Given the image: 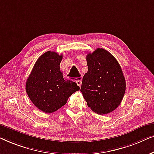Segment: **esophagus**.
Listing matches in <instances>:
<instances>
[{
  "mask_svg": "<svg viewBox=\"0 0 154 154\" xmlns=\"http://www.w3.org/2000/svg\"><path fill=\"white\" fill-rule=\"evenodd\" d=\"M76 83H77V85L79 86V87H80V86H81V84H82V79H81V77H80L79 79L77 80Z\"/></svg>",
  "mask_w": 154,
  "mask_h": 154,
  "instance_id": "esophagus-1",
  "label": "esophagus"
}]
</instances>
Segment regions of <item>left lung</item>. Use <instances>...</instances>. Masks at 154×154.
I'll use <instances>...</instances> for the list:
<instances>
[{"instance_id": "left-lung-1", "label": "left lung", "mask_w": 154, "mask_h": 154, "mask_svg": "<svg viewBox=\"0 0 154 154\" xmlns=\"http://www.w3.org/2000/svg\"><path fill=\"white\" fill-rule=\"evenodd\" d=\"M86 61L88 71L80 91L91 109L98 114H109L118 107L125 94V80L120 65L102 48L88 54Z\"/></svg>"}]
</instances>
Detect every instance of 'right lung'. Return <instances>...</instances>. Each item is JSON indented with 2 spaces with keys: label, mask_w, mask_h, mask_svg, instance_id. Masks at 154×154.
<instances>
[{
  "label": "right lung",
  "mask_w": 154,
  "mask_h": 154,
  "mask_svg": "<svg viewBox=\"0 0 154 154\" xmlns=\"http://www.w3.org/2000/svg\"><path fill=\"white\" fill-rule=\"evenodd\" d=\"M63 55L48 51L35 63L26 83V91L35 107L45 113H52L67 103L79 86L63 79L60 70Z\"/></svg>",
  "instance_id": "obj_1"
}]
</instances>
